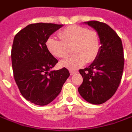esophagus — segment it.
Instances as JSON below:
<instances>
[{
  "instance_id": "1",
  "label": "esophagus",
  "mask_w": 132,
  "mask_h": 132,
  "mask_svg": "<svg viewBox=\"0 0 132 132\" xmlns=\"http://www.w3.org/2000/svg\"><path fill=\"white\" fill-rule=\"evenodd\" d=\"M69 71H70V74H71V75H73V74H75V73H78V71H74V70H70Z\"/></svg>"
}]
</instances>
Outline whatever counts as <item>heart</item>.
Here are the masks:
<instances>
[{
  "label": "heart",
  "instance_id": "1",
  "mask_svg": "<svg viewBox=\"0 0 132 132\" xmlns=\"http://www.w3.org/2000/svg\"><path fill=\"white\" fill-rule=\"evenodd\" d=\"M60 40L50 37L46 46L48 51L57 58H65L69 53V47L73 46L74 54L61 61V65L69 69H77L88 61H95L101 50V38L95 30L73 24L68 26L59 33Z\"/></svg>",
  "mask_w": 132,
  "mask_h": 132
}]
</instances>
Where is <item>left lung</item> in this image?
I'll return each instance as SVG.
<instances>
[{
	"label": "left lung",
	"instance_id": "obj_1",
	"mask_svg": "<svg viewBox=\"0 0 132 132\" xmlns=\"http://www.w3.org/2000/svg\"><path fill=\"white\" fill-rule=\"evenodd\" d=\"M86 23L98 33L101 46L96 60L80 70L83 81L78 91L86 101L101 104L115 94L120 84L124 68L123 47L120 37L108 24L98 21Z\"/></svg>",
	"mask_w": 132,
	"mask_h": 132
}]
</instances>
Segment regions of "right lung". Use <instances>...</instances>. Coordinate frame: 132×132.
<instances>
[{
    "mask_svg": "<svg viewBox=\"0 0 132 132\" xmlns=\"http://www.w3.org/2000/svg\"><path fill=\"white\" fill-rule=\"evenodd\" d=\"M62 24L34 23L15 34L11 59L15 83L24 98L37 105H46L61 92L70 76L63 68H52L58 60L48 51L46 42Z\"/></svg>",
    "mask_w": 132,
    "mask_h": 132,
    "instance_id": "add662e5",
    "label": "right lung"
}]
</instances>
